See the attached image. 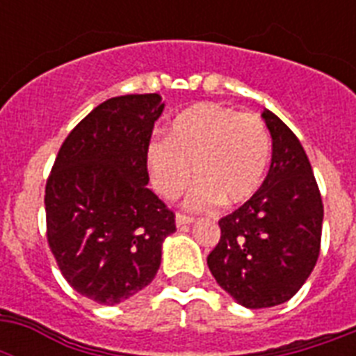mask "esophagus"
I'll return each mask as SVG.
<instances>
[{"instance_id":"1","label":"esophagus","mask_w":356,"mask_h":356,"mask_svg":"<svg viewBox=\"0 0 356 356\" xmlns=\"http://www.w3.org/2000/svg\"><path fill=\"white\" fill-rule=\"evenodd\" d=\"M195 218L192 216H186L183 212H177V216H175V223H177V227H186L190 223H194Z\"/></svg>"}]
</instances>
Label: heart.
I'll return each instance as SVG.
<instances>
[{
  "label": "heart",
  "instance_id": "b5f03b06",
  "mask_svg": "<svg viewBox=\"0 0 356 356\" xmlns=\"http://www.w3.org/2000/svg\"><path fill=\"white\" fill-rule=\"evenodd\" d=\"M271 155L270 133L262 118L216 103H200L173 120L168 138H151L145 151L153 188L166 200L188 195V207L207 211L223 200L236 205L260 188Z\"/></svg>",
  "mask_w": 356,
  "mask_h": 356
}]
</instances>
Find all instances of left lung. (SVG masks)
<instances>
[{
	"mask_svg": "<svg viewBox=\"0 0 356 356\" xmlns=\"http://www.w3.org/2000/svg\"><path fill=\"white\" fill-rule=\"evenodd\" d=\"M262 118L273 153L264 183L242 207L220 220L222 236L207 257L220 286L248 309H268L309 279L321 248L323 203L309 156L286 123Z\"/></svg>",
	"mask_w": 356,
	"mask_h": 356,
	"instance_id": "1",
	"label": "left lung"
}]
</instances>
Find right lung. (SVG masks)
Instances as JSON below:
<instances>
[{"label":"right lung","mask_w":356,"mask_h":356,"mask_svg":"<svg viewBox=\"0 0 356 356\" xmlns=\"http://www.w3.org/2000/svg\"><path fill=\"white\" fill-rule=\"evenodd\" d=\"M159 94L111 97L81 120L46 183V236L68 284L116 305L155 279L175 214L145 184Z\"/></svg>","instance_id":"obj_1"}]
</instances>
